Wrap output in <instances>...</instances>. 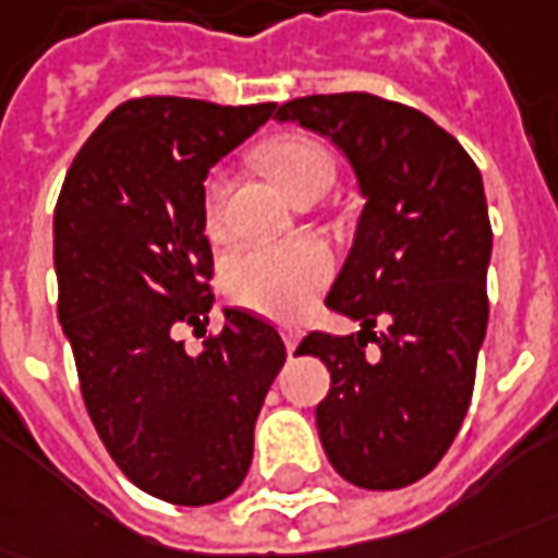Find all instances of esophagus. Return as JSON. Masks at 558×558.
I'll return each mask as SVG.
<instances>
[{
  "mask_svg": "<svg viewBox=\"0 0 558 558\" xmlns=\"http://www.w3.org/2000/svg\"><path fill=\"white\" fill-rule=\"evenodd\" d=\"M280 336H283V344H287V351L293 354L295 344H299V336H302V332H299L295 327H280Z\"/></svg>",
  "mask_w": 558,
  "mask_h": 558,
  "instance_id": "34e87169",
  "label": "esophagus"
}]
</instances>
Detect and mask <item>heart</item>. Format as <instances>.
I'll list each match as a JSON object with an SVG mask.
<instances>
[{"instance_id":"b5f03b06","label":"heart","mask_w":558,"mask_h":558,"mask_svg":"<svg viewBox=\"0 0 558 558\" xmlns=\"http://www.w3.org/2000/svg\"><path fill=\"white\" fill-rule=\"evenodd\" d=\"M263 168L271 180L290 195L302 198L311 192H327L336 180L332 151L305 134H290L268 140L259 149ZM231 180L226 170H210L201 185V214L210 234L226 222V201ZM332 278V259L327 250L314 244H271L234 253L222 265V290L241 308L265 317H295L308 308L311 299L320 293Z\"/></svg>"}]
</instances>
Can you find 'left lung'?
I'll list each match as a JSON object with an SVG mask.
<instances>
[{
	"label": "left lung",
	"instance_id": "left-lung-1",
	"mask_svg": "<svg viewBox=\"0 0 558 558\" xmlns=\"http://www.w3.org/2000/svg\"><path fill=\"white\" fill-rule=\"evenodd\" d=\"M275 119L329 136L366 198L327 295V308L363 329H314L295 348L324 360L332 378L317 403L324 452L360 488L412 486L449 452L486 339L492 222L483 177L449 131L375 94H311ZM369 341L379 344L375 359L365 354Z\"/></svg>",
	"mask_w": 558,
	"mask_h": 558
}]
</instances>
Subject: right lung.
<instances>
[{"label":"right lung","instance_id":"right-lung-1","mask_svg":"<svg viewBox=\"0 0 558 558\" xmlns=\"http://www.w3.org/2000/svg\"><path fill=\"white\" fill-rule=\"evenodd\" d=\"M275 104L134 97L78 149L54 210L57 317L106 452L136 488L183 507L229 498L287 348L241 308L192 357L177 329L207 324L214 253L201 185Z\"/></svg>","mask_w":558,"mask_h":558}]
</instances>
